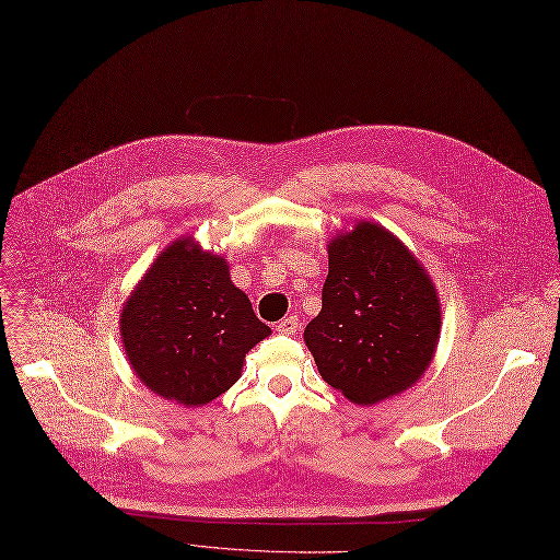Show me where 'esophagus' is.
Wrapping results in <instances>:
<instances>
[{
  "label": "esophagus",
  "mask_w": 560,
  "mask_h": 560,
  "mask_svg": "<svg viewBox=\"0 0 560 560\" xmlns=\"http://www.w3.org/2000/svg\"><path fill=\"white\" fill-rule=\"evenodd\" d=\"M277 331L279 334H285V336H295V331H300V319L298 315H290V317H283L279 325H277Z\"/></svg>",
  "instance_id": "obj_1"
}]
</instances>
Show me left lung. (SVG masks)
<instances>
[{
  "mask_svg": "<svg viewBox=\"0 0 560 560\" xmlns=\"http://www.w3.org/2000/svg\"><path fill=\"white\" fill-rule=\"evenodd\" d=\"M438 338L435 288L390 231L361 222L329 243L322 311L304 340L331 388L365 406L393 397L424 374Z\"/></svg>",
  "mask_w": 560,
  "mask_h": 560,
  "instance_id": "left-lung-1",
  "label": "left lung"
}]
</instances>
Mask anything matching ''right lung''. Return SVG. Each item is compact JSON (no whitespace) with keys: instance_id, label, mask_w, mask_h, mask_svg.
<instances>
[{"instance_id":"1","label":"right lung","mask_w":560,"mask_h":560,"mask_svg":"<svg viewBox=\"0 0 560 560\" xmlns=\"http://www.w3.org/2000/svg\"><path fill=\"white\" fill-rule=\"evenodd\" d=\"M122 342L142 384L184 406L209 404L241 376L247 351L270 336L229 277L224 258L172 243L122 308Z\"/></svg>"}]
</instances>
